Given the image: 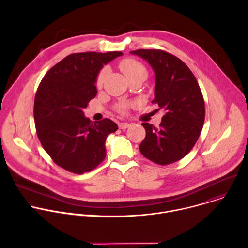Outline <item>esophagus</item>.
Segmentation results:
<instances>
[{
    "instance_id": "1",
    "label": "esophagus",
    "mask_w": 248,
    "mask_h": 248,
    "mask_svg": "<svg viewBox=\"0 0 248 248\" xmlns=\"http://www.w3.org/2000/svg\"><path fill=\"white\" fill-rule=\"evenodd\" d=\"M129 124L128 123H120L119 124V127L121 128V129H124V128H127V127H129Z\"/></svg>"
}]
</instances>
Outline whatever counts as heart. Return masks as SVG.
<instances>
[{
	"instance_id": "b5f03b06",
	"label": "heart",
	"mask_w": 248,
	"mask_h": 248,
	"mask_svg": "<svg viewBox=\"0 0 248 248\" xmlns=\"http://www.w3.org/2000/svg\"><path fill=\"white\" fill-rule=\"evenodd\" d=\"M119 67L122 70V73L124 75V77L128 79V81H130L132 79H136V78L144 80L148 75L146 67L140 62H138L132 58H126V59L122 60L119 63ZM107 74H108V69L106 67H104L100 70L98 76H97V78H96L97 87H101L103 85ZM130 106H131L130 103L123 102L117 106V111L119 113L124 115L127 113Z\"/></svg>"
}]
</instances>
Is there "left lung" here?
I'll list each match as a JSON object with an SVG mask.
<instances>
[{
    "label": "left lung",
    "instance_id": "left-lung-1",
    "mask_svg": "<svg viewBox=\"0 0 248 248\" xmlns=\"http://www.w3.org/2000/svg\"><path fill=\"white\" fill-rule=\"evenodd\" d=\"M130 54L147 61L155 72V98L165 111L159 127L142 123L146 136L139 150L158 165L183 159L195 145L205 119V104L199 84L188 66L163 50L140 49Z\"/></svg>",
    "mask_w": 248,
    "mask_h": 248
}]
</instances>
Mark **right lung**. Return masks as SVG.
<instances>
[{
  "mask_svg": "<svg viewBox=\"0 0 248 248\" xmlns=\"http://www.w3.org/2000/svg\"><path fill=\"white\" fill-rule=\"evenodd\" d=\"M122 55H68L48 70L38 86L34 100L38 138L53 161L68 171H90L106 157V138L118 125L110 119L93 124L82 110L97 94L96 78L103 65Z\"/></svg>",
  "mask_w": 248,
  "mask_h": 248,
  "instance_id": "add662e5",
  "label": "right lung"
}]
</instances>
